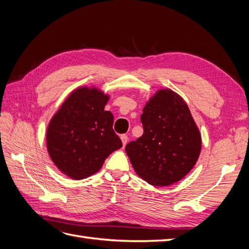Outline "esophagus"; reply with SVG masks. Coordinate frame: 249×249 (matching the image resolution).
I'll return each instance as SVG.
<instances>
[{
	"label": "esophagus",
	"mask_w": 249,
	"mask_h": 249,
	"mask_svg": "<svg viewBox=\"0 0 249 249\" xmlns=\"http://www.w3.org/2000/svg\"><path fill=\"white\" fill-rule=\"evenodd\" d=\"M121 139H122V141H123V145H124V146H125V144H126L127 141H128V137H127L125 134H124V135L121 136Z\"/></svg>",
	"instance_id": "obj_1"
}]
</instances>
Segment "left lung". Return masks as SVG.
<instances>
[{
  "label": "left lung",
  "instance_id": "8db88e82",
  "mask_svg": "<svg viewBox=\"0 0 249 249\" xmlns=\"http://www.w3.org/2000/svg\"><path fill=\"white\" fill-rule=\"evenodd\" d=\"M141 123L143 135L125 146L136 173L156 186L179 181L201 151V135L185 102L172 90H159L144 107Z\"/></svg>",
  "mask_w": 249,
  "mask_h": 249
}]
</instances>
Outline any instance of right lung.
Returning a JSON list of instances; mask_svg holds the SVG:
<instances>
[{"label":"right lung","instance_id":"add662e5","mask_svg":"<svg viewBox=\"0 0 249 249\" xmlns=\"http://www.w3.org/2000/svg\"><path fill=\"white\" fill-rule=\"evenodd\" d=\"M108 96L96 89L73 91L47 128V149L55 166L74 179L101 169L111 152L123 146L113 130V114L105 111Z\"/></svg>","mask_w":249,"mask_h":249}]
</instances>
